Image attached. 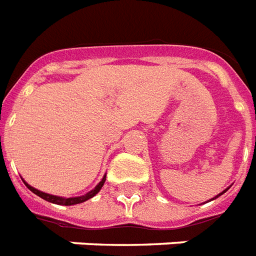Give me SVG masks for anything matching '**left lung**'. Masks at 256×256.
<instances>
[{
  "label": "left lung",
  "mask_w": 256,
  "mask_h": 256,
  "mask_svg": "<svg viewBox=\"0 0 256 256\" xmlns=\"http://www.w3.org/2000/svg\"><path fill=\"white\" fill-rule=\"evenodd\" d=\"M226 190H228V189H226ZM226 190H224V192H226ZM224 192H222V193H220V196H222V194H224ZM216 197H218V196H216Z\"/></svg>",
  "instance_id": "8db88e82"
}]
</instances>
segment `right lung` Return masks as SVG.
Masks as SVG:
<instances>
[{
  "label": "right lung",
  "instance_id": "obj_1",
  "mask_svg": "<svg viewBox=\"0 0 256 256\" xmlns=\"http://www.w3.org/2000/svg\"><path fill=\"white\" fill-rule=\"evenodd\" d=\"M104 182H106V176H104L103 180L100 181L99 185L96 186L95 189L91 190L90 193L84 194V196H82V197H75V198H62V197H56V196H51V194L44 193V192H40V190L34 189L32 186H30V185H28V184H26V182H24V185L28 186V189L32 190V193L36 194L38 197L44 198V200H46V201L52 202V204H56V205L70 206V205H76V204H82V202H84V201H87V200H90V198H92L96 193H99V190L102 189V188H103Z\"/></svg>",
  "mask_w": 256,
  "mask_h": 256
}]
</instances>
